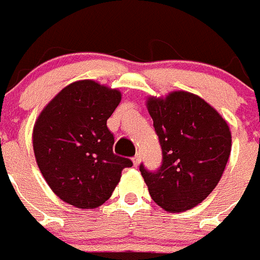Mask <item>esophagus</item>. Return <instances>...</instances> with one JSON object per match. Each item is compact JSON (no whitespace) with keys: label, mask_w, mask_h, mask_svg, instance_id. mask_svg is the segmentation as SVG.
Here are the masks:
<instances>
[{"label":"esophagus","mask_w":260,"mask_h":260,"mask_svg":"<svg viewBox=\"0 0 260 260\" xmlns=\"http://www.w3.org/2000/svg\"><path fill=\"white\" fill-rule=\"evenodd\" d=\"M133 164H135V167H138L140 166V163H141V156L140 155H136V156H133Z\"/></svg>","instance_id":"obj_1"}]
</instances>
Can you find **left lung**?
Returning <instances> with one entry per match:
<instances>
[{
    "mask_svg": "<svg viewBox=\"0 0 260 260\" xmlns=\"http://www.w3.org/2000/svg\"><path fill=\"white\" fill-rule=\"evenodd\" d=\"M147 110L159 136L163 161L157 171L140 172L152 200L167 212L196 207L212 192L231 154V132L208 103L186 91L149 97Z\"/></svg>",
    "mask_w": 260,
    "mask_h": 260,
    "instance_id": "8db88e82",
    "label": "left lung"
}]
</instances>
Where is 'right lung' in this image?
Listing matches in <instances>:
<instances>
[{
    "label": "right lung",
    "instance_id": "obj_1",
    "mask_svg": "<svg viewBox=\"0 0 260 260\" xmlns=\"http://www.w3.org/2000/svg\"><path fill=\"white\" fill-rule=\"evenodd\" d=\"M120 100L118 89L83 79L62 88L36 120L31 137L38 168L57 198L73 207L103 205L123 169L133 166L114 154L106 125Z\"/></svg>",
    "mask_w": 260,
    "mask_h": 260
}]
</instances>
